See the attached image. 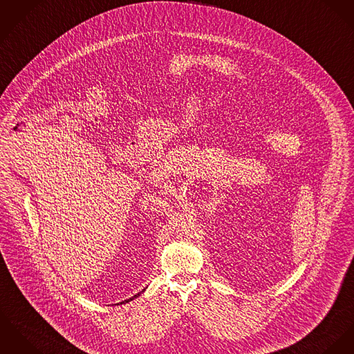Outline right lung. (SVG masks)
<instances>
[{"instance_id": "right-lung-1", "label": "right lung", "mask_w": 354, "mask_h": 354, "mask_svg": "<svg viewBox=\"0 0 354 354\" xmlns=\"http://www.w3.org/2000/svg\"><path fill=\"white\" fill-rule=\"evenodd\" d=\"M143 290H142V292H143ZM139 295H140V293H138V295H135V296H132V297H129V299H127V300H124V301H126V303H129V301H131V300H133V299H135V297H138V296H139ZM124 301H122V303H124ZM122 303H120V304H122Z\"/></svg>"}]
</instances>
